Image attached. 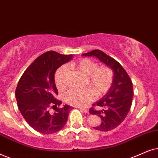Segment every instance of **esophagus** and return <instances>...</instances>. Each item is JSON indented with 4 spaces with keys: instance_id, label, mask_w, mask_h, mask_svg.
<instances>
[{
    "instance_id": "1",
    "label": "esophagus",
    "mask_w": 158,
    "mask_h": 158,
    "mask_svg": "<svg viewBox=\"0 0 158 158\" xmlns=\"http://www.w3.org/2000/svg\"><path fill=\"white\" fill-rule=\"evenodd\" d=\"M79 109H80V110L83 111L84 112L86 113V114H88V113H89V110H88V109H84V108H81V107H79Z\"/></svg>"
}]
</instances>
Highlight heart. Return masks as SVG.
I'll use <instances>...</instances> for the list:
<instances>
[{
  "instance_id": "1",
  "label": "heart",
  "mask_w": 158,
  "mask_h": 158,
  "mask_svg": "<svg viewBox=\"0 0 158 158\" xmlns=\"http://www.w3.org/2000/svg\"><path fill=\"white\" fill-rule=\"evenodd\" d=\"M70 67L79 71L87 77V82L93 89L98 96H101L109 90L113 81L114 73L110 68L106 66L98 67L95 62L85 58L70 64ZM67 68L60 67L56 71L55 80L59 89L66 87L65 77ZM95 98V93L90 89H71L65 93L63 99L65 103L73 106H85Z\"/></svg>"
}]
</instances>
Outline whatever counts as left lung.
Instances as JSON below:
<instances>
[{
  "instance_id": "left-lung-1",
  "label": "left lung",
  "mask_w": 158,
  "mask_h": 158,
  "mask_svg": "<svg viewBox=\"0 0 158 158\" xmlns=\"http://www.w3.org/2000/svg\"><path fill=\"white\" fill-rule=\"evenodd\" d=\"M83 56L95 57L114 71L113 81L106 94L93 106H98L102 110L89 109V114L101 117V123L93 128L109 131L118 127L127 117L133 97L132 81L123 66L116 60L99 49L83 54Z\"/></svg>"
}]
</instances>
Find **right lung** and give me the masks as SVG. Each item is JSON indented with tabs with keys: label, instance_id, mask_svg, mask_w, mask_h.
Returning a JSON list of instances; mask_svg holds the SVG:
<instances>
[{
	"label": "right lung",
	"instance_id": "obj_1",
	"mask_svg": "<svg viewBox=\"0 0 158 158\" xmlns=\"http://www.w3.org/2000/svg\"><path fill=\"white\" fill-rule=\"evenodd\" d=\"M73 55H64L49 51L39 56L22 76L15 95L18 108L25 121L38 132L51 134L60 131L68 120L71 107L56 99L58 94L55 81L57 69L72 59ZM56 107L51 114L49 108Z\"/></svg>",
	"mask_w": 158,
	"mask_h": 158
}]
</instances>
